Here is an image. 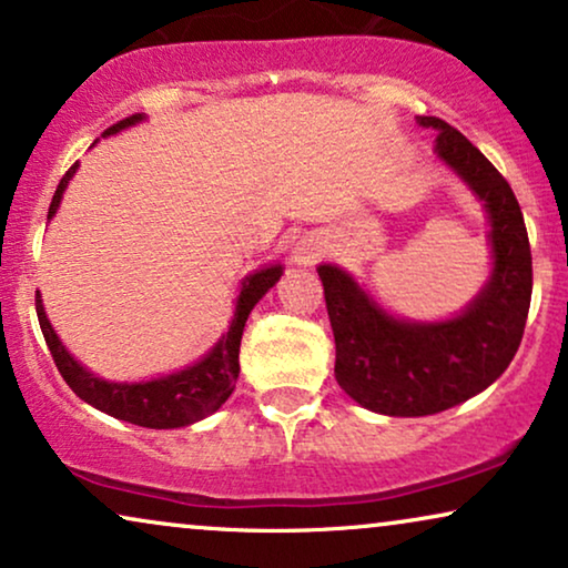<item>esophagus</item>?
I'll return each instance as SVG.
<instances>
[{"label":"esophagus","instance_id":"34e87169","mask_svg":"<svg viewBox=\"0 0 568 568\" xmlns=\"http://www.w3.org/2000/svg\"><path fill=\"white\" fill-rule=\"evenodd\" d=\"M321 255H323V243L315 237L300 240V245L294 247V258H297V263H305V266L307 263H315Z\"/></svg>","mask_w":568,"mask_h":568}]
</instances>
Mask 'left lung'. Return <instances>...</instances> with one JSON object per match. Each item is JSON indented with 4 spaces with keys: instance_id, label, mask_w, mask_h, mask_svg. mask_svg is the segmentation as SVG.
<instances>
[{
    "instance_id": "8db88e82",
    "label": "left lung",
    "mask_w": 568,
    "mask_h": 568,
    "mask_svg": "<svg viewBox=\"0 0 568 568\" xmlns=\"http://www.w3.org/2000/svg\"><path fill=\"white\" fill-rule=\"evenodd\" d=\"M437 154L476 191L491 220L494 274L463 315L403 323L379 310L352 276L323 263L336 379L359 406L387 416H429L486 390L515 359L532 297V255L523 209L507 178L460 131L437 115Z\"/></svg>"
}]
</instances>
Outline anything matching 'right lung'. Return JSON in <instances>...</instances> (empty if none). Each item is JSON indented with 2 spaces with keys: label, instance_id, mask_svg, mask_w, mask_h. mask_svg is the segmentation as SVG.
I'll return each instance as SVG.
<instances>
[{
  "label": "right lung",
  "instance_id": "right-lung-1",
  "mask_svg": "<svg viewBox=\"0 0 568 568\" xmlns=\"http://www.w3.org/2000/svg\"><path fill=\"white\" fill-rule=\"evenodd\" d=\"M142 121V113L126 115V119L108 126L103 134H115V131L131 126V123ZM77 162L67 170L53 193L49 206V220L57 214L61 193H64L69 178L74 175ZM282 276V266H271L263 271H255L243 282L237 297V310L232 317V325L227 336H222L212 352H209L199 364L189 369L175 372V375L152 379V383H105L95 375H90L82 364L74 362V356L61 346L57 333H53L49 317L43 313L41 297L36 294V313L38 323H41L45 346L57 362V369L64 377V383L80 395L84 403L95 406L98 410H105L108 416L121 418V422L146 426V429H178V426H189L193 422H201L209 414H214L224 400L235 390V379L240 375V338H243V328L247 315L255 307L263 294L278 282Z\"/></svg>",
  "mask_w": 568,
  "mask_h": 568
}]
</instances>
